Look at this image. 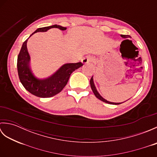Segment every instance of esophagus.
I'll list each match as a JSON object with an SVG mask.
<instances>
[{
    "instance_id": "obj_1",
    "label": "esophagus",
    "mask_w": 157,
    "mask_h": 157,
    "mask_svg": "<svg viewBox=\"0 0 157 157\" xmlns=\"http://www.w3.org/2000/svg\"><path fill=\"white\" fill-rule=\"evenodd\" d=\"M92 61H93V59L91 57V56H86V57L83 59L82 61L83 64H88V63Z\"/></svg>"
}]
</instances>
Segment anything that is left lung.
I'll return each mask as SVG.
<instances>
[{
  "mask_svg": "<svg viewBox=\"0 0 157 157\" xmlns=\"http://www.w3.org/2000/svg\"><path fill=\"white\" fill-rule=\"evenodd\" d=\"M121 37L123 38H131L130 37V36L129 35H121ZM90 86H91V88L93 92H94V95L96 96V98H98L99 100H101V101L105 102L106 103H108V104H111V105H119V104H121L122 102H110V101H106V99H105L104 98L102 97V96L99 94V93L98 92L97 90H96L95 86H94V81H93V76L92 77V78L90 79Z\"/></svg>",
  "mask_w": 157,
  "mask_h": 157,
  "instance_id": "left-lung-1",
  "label": "left lung"
}]
</instances>
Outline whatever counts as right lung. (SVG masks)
Returning a JSON list of instances; mask_svg holds the SVG:
<instances>
[{"instance_id":"add662e5","label":"right lung","mask_w":157,"mask_h":157,"mask_svg":"<svg viewBox=\"0 0 157 157\" xmlns=\"http://www.w3.org/2000/svg\"><path fill=\"white\" fill-rule=\"evenodd\" d=\"M51 28H58L65 31L67 28L59 25H52L40 28L32 34L36 32H47ZM29 38L23 42L17 57V70L20 82L26 90L40 98H49L59 94L67 84L69 77L75 69L81 67L82 63H65L46 78H39L33 73L29 67L30 56L27 49V42Z\"/></svg>"}]
</instances>
